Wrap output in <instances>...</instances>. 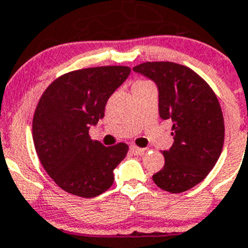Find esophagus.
I'll return each instance as SVG.
<instances>
[{
  "label": "esophagus",
  "instance_id": "obj_1",
  "mask_svg": "<svg viewBox=\"0 0 248 248\" xmlns=\"http://www.w3.org/2000/svg\"><path fill=\"white\" fill-rule=\"evenodd\" d=\"M130 151H131V153L135 154V155H142V154L146 153V149L139 148V147H136V146L130 147Z\"/></svg>",
  "mask_w": 248,
  "mask_h": 248
}]
</instances>
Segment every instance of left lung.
Returning a JSON list of instances; mask_svg holds the SVG:
<instances>
[{"mask_svg":"<svg viewBox=\"0 0 248 248\" xmlns=\"http://www.w3.org/2000/svg\"><path fill=\"white\" fill-rule=\"evenodd\" d=\"M132 70L158 88L159 116L172 121L173 143L165 165L153 175L159 188L182 193L202 182L222 153L224 121L217 96L190 68L175 62H144Z\"/></svg>","mask_w":248,"mask_h":248,"instance_id":"left-lung-1","label":"left lung"}]
</instances>
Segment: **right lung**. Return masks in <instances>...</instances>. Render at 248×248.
<instances>
[{
  "label": "right lung",
  "mask_w": 248,
  "mask_h": 248,
  "mask_svg": "<svg viewBox=\"0 0 248 248\" xmlns=\"http://www.w3.org/2000/svg\"><path fill=\"white\" fill-rule=\"evenodd\" d=\"M130 72L127 66L73 71L42 95L33 116V143L44 170L65 192L94 198L113 185V170L129 146H102L90 139L89 129L104 118L107 100Z\"/></svg>",
  "instance_id": "1"
}]
</instances>
